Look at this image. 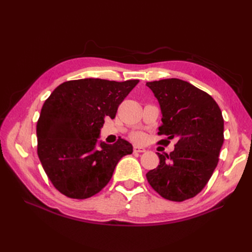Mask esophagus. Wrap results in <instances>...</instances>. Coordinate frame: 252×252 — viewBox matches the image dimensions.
Listing matches in <instances>:
<instances>
[{
	"mask_svg": "<svg viewBox=\"0 0 252 252\" xmlns=\"http://www.w3.org/2000/svg\"><path fill=\"white\" fill-rule=\"evenodd\" d=\"M133 151H134V152H140V154H141V152H145V151H146V149L143 148V147H140V146H134V147H133Z\"/></svg>",
	"mask_w": 252,
	"mask_h": 252,
	"instance_id": "1",
	"label": "esophagus"
}]
</instances>
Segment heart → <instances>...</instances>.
<instances>
[{
    "instance_id": "1",
    "label": "heart",
    "mask_w": 252,
    "mask_h": 252,
    "mask_svg": "<svg viewBox=\"0 0 252 252\" xmlns=\"http://www.w3.org/2000/svg\"><path fill=\"white\" fill-rule=\"evenodd\" d=\"M132 139L134 142L136 143H143L145 141V139H146V136H145V134L143 132H134L132 134Z\"/></svg>"
}]
</instances>
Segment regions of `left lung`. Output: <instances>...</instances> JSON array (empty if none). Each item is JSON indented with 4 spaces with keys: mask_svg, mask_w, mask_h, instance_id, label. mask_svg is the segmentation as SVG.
<instances>
[{
    "mask_svg": "<svg viewBox=\"0 0 252 252\" xmlns=\"http://www.w3.org/2000/svg\"><path fill=\"white\" fill-rule=\"evenodd\" d=\"M161 106L162 125L158 135L175 139L169 155L158 154L159 165L146 178L166 200L183 202L200 193L219 163L224 143V119L212 96L179 79L147 82Z\"/></svg>",
    "mask_w": 252,
    "mask_h": 252,
    "instance_id": "left-lung-1",
    "label": "left lung"
}]
</instances>
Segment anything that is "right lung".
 Segmentation results:
<instances>
[{
    "label": "right lung",
    "mask_w": 252,
    "mask_h": 252,
    "mask_svg": "<svg viewBox=\"0 0 252 252\" xmlns=\"http://www.w3.org/2000/svg\"><path fill=\"white\" fill-rule=\"evenodd\" d=\"M139 80L67 81L45 101L36 124L37 156L52 185L70 199L84 200L108 184L120 159L132 154L130 143L96 141L105 117L114 119L120 104Z\"/></svg>",
    "instance_id": "right-lung-1"
}]
</instances>
